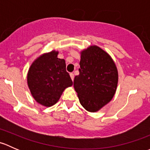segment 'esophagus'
I'll return each instance as SVG.
<instances>
[{"label":"esophagus","instance_id":"34e87169","mask_svg":"<svg viewBox=\"0 0 150 150\" xmlns=\"http://www.w3.org/2000/svg\"><path fill=\"white\" fill-rule=\"evenodd\" d=\"M69 75H70V78L71 79H72V81H74V78H75V75H74L73 73H70L69 74Z\"/></svg>","mask_w":150,"mask_h":150}]
</instances>
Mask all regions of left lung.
<instances>
[{"label":"left lung","instance_id":"1","mask_svg":"<svg viewBox=\"0 0 150 150\" xmlns=\"http://www.w3.org/2000/svg\"><path fill=\"white\" fill-rule=\"evenodd\" d=\"M81 54L80 74L75 77L74 88L81 105L95 112L114 96L118 72L111 57L99 47L91 46Z\"/></svg>","mask_w":150,"mask_h":150}]
</instances>
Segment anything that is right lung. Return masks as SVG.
<instances>
[{"mask_svg":"<svg viewBox=\"0 0 150 150\" xmlns=\"http://www.w3.org/2000/svg\"><path fill=\"white\" fill-rule=\"evenodd\" d=\"M52 51L42 54L33 62L28 70V87L38 103L51 107L57 103L64 89L72 86L66 71L65 61Z\"/></svg>","mask_w":150,"mask_h":150,"instance_id":"right-lung-1","label":"right lung"}]
</instances>
